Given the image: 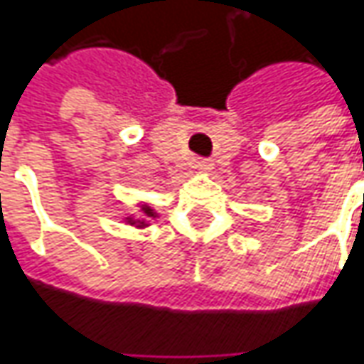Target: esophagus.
<instances>
[{
  "label": "esophagus",
  "instance_id": "34e87169",
  "mask_svg": "<svg viewBox=\"0 0 364 364\" xmlns=\"http://www.w3.org/2000/svg\"><path fill=\"white\" fill-rule=\"evenodd\" d=\"M196 170L200 173L210 172V170H213V161H210V159H198V161H196Z\"/></svg>",
  "mask_w": 364,
  "mask_h": 364
}]
</instances>
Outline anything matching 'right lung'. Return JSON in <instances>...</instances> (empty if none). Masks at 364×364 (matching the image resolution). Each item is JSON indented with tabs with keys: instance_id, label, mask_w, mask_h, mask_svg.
Instances as JSON below:
<instances>
[{
	"instance_id": "right-lung-1",
	"label": "right lung",
	"mask_w": 364,
	"mask_h": 364,
	"mask_svg": "<svg viewBox=\"0 0 364 364\" xmlns=\"http://www.w3.org/2000/svg\"><path fill=\"white\" fill-rule=\"evenodd\" d=\"M159 215H157V210L149 205V203H139V210H136V215H129V217H124L122 221L127 223V225H133V228H147L149 223H151V219H157Z\"/></svg>"
}]
</instances>
